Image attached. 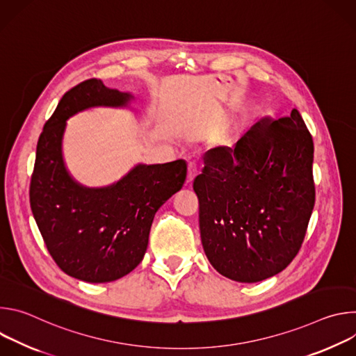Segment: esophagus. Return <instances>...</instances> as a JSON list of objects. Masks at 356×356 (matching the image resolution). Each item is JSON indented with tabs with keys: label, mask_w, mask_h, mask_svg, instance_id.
Listing matches in <instances>:
<instances>
[{
	"label": "esophagus",
	"mask_w": 356,
	"mask_h": 356,
	"mask_svg": "<svg viewBox=\"0 0 356 356\" xmlns=\"http://www.w3.org/2000/svg\"><path fill=\"white\" fill-rule=\"evenodd\" d=\"M198 175V168L194 162H190L188 163V168H187V181L191 183L194 180V177Z\"/></svg>",
	"instance_id": "1"
}]
</instances>
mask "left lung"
<instances>
[{
    "instance_id": "obj_1",
    "label": "left lung",
    "mask_w": 356,
    "mask_h": 356,
    "mask_svg": "<svg viewBox=\"0 0 356 356\" xmlns=\"http://www.w3.org/2000/svg\"><path fill=\"white\" fill-rule=\"evenodd\" d=\"M313 138L300 113L262 118L206 152L194 179L206 257L222 276L257 283L294 259L314 209Z\"/></svg>"
}]
</instances>
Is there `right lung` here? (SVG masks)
I'll list each match as a JSON object with an SVG mask.
<instances>
[{
    "mask_svg": "<svg viewBox=\"0 0 356 356\" xmlns=\"http://www.w3.org/2000/svg\"><path fill=\"white\" fill-rule=\"evenodd\" d=\"M132 98L98 79L86 80L62 97L38 140L32 214L56 265L83 282H114L140 264L156 211L187 176V163L179 159L139 163L106 187H86L72 177L62 150L66 121L92 107H128Z\"/></svg>",
    "mask_w": 356,
    "mask_h": 356,
    "instance_id": "obj_1",
    "label": "right lung"
}]
</instances>
